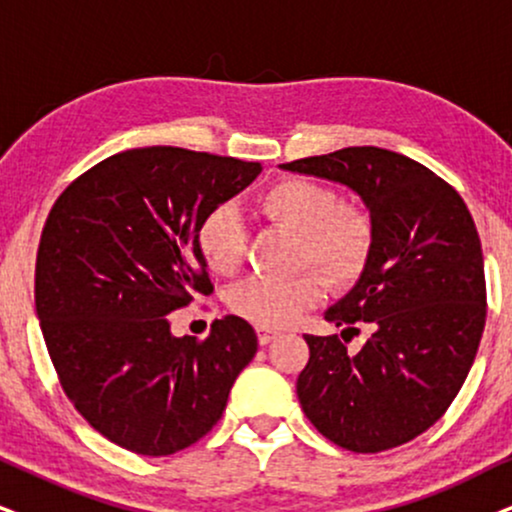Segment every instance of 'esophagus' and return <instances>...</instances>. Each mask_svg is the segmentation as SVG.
I'll return each mask as SVG.
<instances>
[{"label":"esophagus","mask_w":512,"mask_h":512,"mask_svg":"<svg viewBox=\"0 0 512 512\" xmlns=\"http://www.w3.org/2000/svg\"><path fill=\"white\" fill-rule=\"evenodd\" d=\"M278 338L276 331H267V328H257V340H260V345H269L271 340Z\"/></svg>","instance_id":"1"}]
</instances>
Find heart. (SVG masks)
I'll use <instances>...</instances> for the list:
<instances>
[{"label":"heart","instance_id":"heart-1","mask_svg":"<svg viewBox=\"0 0 512 512\" xmlns=\"http://www.w3.org/2000/svg\"><path fill=\"white\" fill-rule=\"evenodd\" d=\"M271 224L297 234V264H312L333 288L352 286L364 274L373 250V224L364 210L342 205L331 186L307 177H281L257 198ZM196 243L217 274H236L248 250V229L231 205H215L198 222ZM321 278H252L229 295L238 316L262 328H283L321 300Z\"/></svg>","mask_w":512,"mask_h":512}]
</instances>
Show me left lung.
<instances>
[{
    "instance_id": "8db88e82",
    "label": "left lung",
    "mask_w": 512,
    "mask_h": 512,
    "mask_svg": "<svg viewBox=\"0 0 512 512\" xmlns=\"http://www.w3.org/2000/svg\"><path fill=\"white\" fill-rule=\"evenodd\" d=\"M281 170L347 186L373 224L364 274L323 314L342 338L304 335V416L357 454L411 442L449 409L482 340L487 286L470 210L435 172L385 148L349 146ZM357 322L372 335L349 355L341 340Z\"/></svg>"
}]
</instances>
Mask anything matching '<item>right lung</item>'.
Listing matches in <instances>:
<instances>
[{"instance_id": "add662e5", "label": "right lung", "mask_w": 512, "mask_h": 512, "mask_svg": "<svg viewBox=\"0 0 512 512\" xmlns=\"http://www.w3.org/2000/svg\"><path fill=\"white\" fill-rule=\"evenodd\" d=\"M262 172L260 163L148 146L101 160L58 196L35 267V307L63 392L122 449L170 456L222 418L257 352L241 316L198 342L170 314L212 290L198 222Z\"/></svg>"}]
</instances>
